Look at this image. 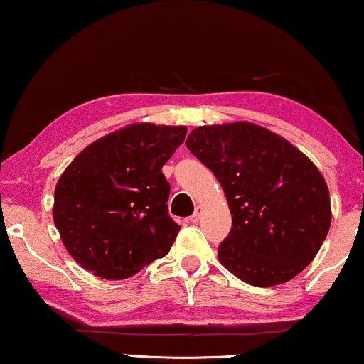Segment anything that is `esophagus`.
<instances>
[{
  "label": "esophagus",
  "mask_w": 364,
  "mask_h": 364,
  "mask_svg": "<svg viewBox=\"0 0 364 364\" xmlns=\"http://www.w3.org/2000/svg\"><path fill=\"white\" fill-rule=\"evenodd\" d=\"M200 217H202V208L200 207H196V210H194L193 215H191L189 220L193 221V223H197V221L200 220Z\"/></svg>",
  "instance_id": "1"
}]
</instances>
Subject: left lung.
<instances>
[{
    "label": "left lung",
    "instance_id": "8db88e82",
    "mask_svg": "<svg viewBox=\"0 0 364 364\" xmlns=\"http://www.w3.org/2000/svg\"><path fill=\"white\" fill-rule=\"evenodd\" d=\"M186 146L226 194L232 225L218 245L225 268L247 284L268 287L311 263L328 236L331 200L310 159L249 122L199 127Z\"/></svg>",
    "mask_w": 364,
    "mask_h": 364
}]
</instances>
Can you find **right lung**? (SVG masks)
Returning <instances> with one entry per match:
<instances>
[{"label":"right lung","mask_w":364,"mask_h":364,"mask_svg":"<svg viewBox=\"0 0 364 364\" xmlns=\"http://www.w3.org/2000/svg\"><path fill=\"white\" fill-rule=\"evenodd\" d=\"M186 127L136 123L95 141L72 160L54 191L60 239L85 269L125 279L170 252L181 226L168 215L165 162Z\"/></svg>","instance_id":"1"}]
</instances>
